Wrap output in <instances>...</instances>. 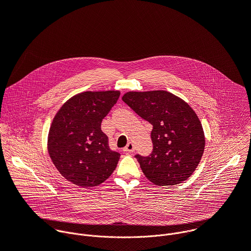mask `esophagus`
I'll use <instances>...</instances> for the list:
<instances>
[{
    "label": "esophagus",
    "mask_w": 251,
    "mask_h": 251,
    "mask_svg": "<svg viewBox=\"0 0 251 251\" xmlns=\"http://www.w3.org/2000/svg\"><path fill=\"white\" fill-rule=\"evenodd\" d=\"M134 150H135V147L133 145V143H131V142H129L127 146L124 148V152H126V153H132V152H134Z\"/></svg>",
    "instance_id": "1"
}]
</instances>
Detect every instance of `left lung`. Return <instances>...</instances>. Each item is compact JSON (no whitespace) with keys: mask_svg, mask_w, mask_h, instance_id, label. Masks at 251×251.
Here are the masks:
<instances>
[{"mask_svg":"<svg viewBox=\"0 0 251 251\" xmlns=\"http://www.w3.org/2000/svg\"><path fill=\"white\" fill-rule=\"evenodd\" d=\"M122 100L153 125V151L136 155L142 172L157 186L181 184L195 172L204 150V133L192 107L165 90L129 91Z\"/></svg>","mask_w":251,"mask_h":251,"instance_id":"obj_1","label":"left lung"}]
</instances>
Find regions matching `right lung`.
<instances>
[{
  "label": "right lung",
  "mask_w": 251,
  "mask_h": 251,
  "mask_svg": "<svg viewBox=\"0 0 251 251\" xmlns=\"http://www.w3.org/2000/svg\"><path fill=\"white\" fill-rule=\"evenodd\" d=\"M119 96L118 90L81 92L68 99L55 114L48 150L67 181L83 188L95 187L116 169L120 154L109 148L101 122Z\"/></svg>",
  "instance_id": "right-lung-1"
}]
</instances>
